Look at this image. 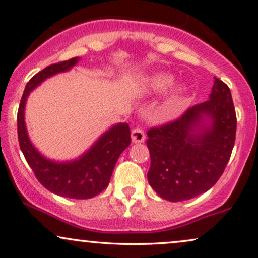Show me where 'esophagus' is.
<instances>
[{"instance_id":"obj_1","label":"esophagus","mask_w":258,"mask_h":258,"mask_svg":"<svg viewBox=\"0 0 258 258\" xmlns=\"http://www.w3.org/2000/svg\"><path fill=\"white\" fill-rule=\"evenodd\" d=\"M146 139L145 132L141 128H135L132 130V141L134 144H139V142H144Z\"/></svg>"}]
</instances>
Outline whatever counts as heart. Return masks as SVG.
Wrapping results in <instances>:
<instances>
[{"label": "heart", "instance_id": "obj_1", "mask_svg": "<svg viewBox=\"0 0 258 258\" xmlns=\"http://www.w3.org/2000/svg\"><path fill=\"white\" fill-rule=\"evenodd\" d=\"M173 82V76L168 73H158V74L152 75L151 78L148 79L147 85L149 90L154 92H161L166 90L167 87H170ZM186 86L184 84H177L174 85L172 88H171L170 92H168L166 103L170 106H174L178 103H180L186 94Z\"/></svg>", "mask_w": 258, "mask_h": 258}]
</instances>
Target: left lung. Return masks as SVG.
I'll list each match as a JSON object with an SVG mask.
<instances>
[{
    "instance_id": "8db88e82",
    "label": "left lung",
    "mask_w": 258,
    "mask_h": 258,
    "mask_svg": "<svg viewBox=\"0 0 258 258\" xmlns=\"http://www.w3.org/2000/svg\"><path fill=\"white\" fill-rule=\"evenodd\" d=\"M214 79L208 100L147 133L149 185L171 202L208 191L230 160L236 140V110L228 86Z\"/></svg>"
}]
</instances>
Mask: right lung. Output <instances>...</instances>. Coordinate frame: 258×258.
Returning <instances> with one entry per match:
<instances>
[{
	"mask_svg": "<svg viewBox=\"0 0 258 258\" xmlns=\"http://www.w3.org/2000/svg\"><path fill=\"white\" fill-rule=\"evenodd\" d=\"M79 62V57L55 63L37 73L25 87L18 111V139L27 164L37 179L49 191L68 199H91L109 185L112 171L119 155L132 142L126 123L111 126L95 144L72 161H53L44 157L32 145L25 124V105L28 94L50 76L69 71Z\"/></svg>",
	"mask_w": 258,
	"mask_h": 258,
	"instance_id": "1",
	"label": "right lung"
}]
</instances>
